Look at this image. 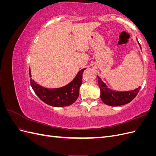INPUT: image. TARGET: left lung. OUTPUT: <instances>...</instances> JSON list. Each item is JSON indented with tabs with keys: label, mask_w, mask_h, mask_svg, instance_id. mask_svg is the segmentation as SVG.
I'll return each instance as SVG.
<instances>
[{
	"label": "left lung",
	"mask_w": 156,
	"mask_h": 156,
	"mask_svg": "<svg viewBox=\"0 0 156 156\" xmlns=\"http://www.w3.org/2000/svg\"><path fill=\"white\" fill-rule=\"evenodd\" d=\"M140 45V44H139ZM98 83L101 91V99L106 105L120 106L131 102L137 95L140 87L128 92H115L107 88L100 77L98 76Z\"/></svg>",
	"instance_id": "obj_1"
}]
</instances>
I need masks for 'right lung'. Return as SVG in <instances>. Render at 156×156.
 Wrapping results in <instances>:
<instances>
[{
  "instance_id": "add662e5",
  "label": "right lung",
  "mask_w": 156,
  "mask_h": 156,
  "mask_svg": "<svg viewBox=\"0 0 156 156\" xmlns=\"http://www.w3.org/2000/svg\"><path fill=\"white\" fill-rule=\"evenodd\" d=\"M85 68L79 71L76 77L66 86L59 88L49 89L44 88L30 79V85L34 92L41 101L53 107H65L72 105L79 95V88L81 85L83 73ZM30 77H31L29 69Z\"/></svg>"
}]
</instances>
